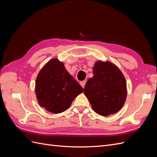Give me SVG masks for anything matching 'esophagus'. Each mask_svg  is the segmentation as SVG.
Listing matches in <instances>:
<instances>
[{
	"mask_svg": "<svg viewBox=\"0 0 157 157\" xmlns=\"http://www.w3.org/2000/svg\"><path fill=\"white\" fill-rule=\"evenodd\" d=\"M86 80H82V81H80V84L81 85V86L82 88H84V86H85V84H86Z\"/></svg>",
	"mask_w": 157,
	"mask_h": 157,
	"instance_id": "1",
	"label": "esophagus"
}]
</instances>
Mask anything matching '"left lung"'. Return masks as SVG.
Segmentation results:
<instances>
[{"label": "left lung", "mask_w": 157, "mask_h": 157, "mask_svg": "<svg viewBox=\"0 0 157 157\" xmlns=\"http://www.w3.org/2000/svg\"><path fill=\"white\" fill-rule=\"evenodd\" d=\"M94 77L88 80L84 93L93 110L101 116L118 112L126 98L124 75L115 65L98 61L93 68Z\"/></svg>", "instance_id": "1"}]
</instances>
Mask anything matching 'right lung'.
<instances>
[{
	"mask_svg": "<svg viewBox=\"0 0 157 157\" xmlns=\"http://www.w3.org/2000/svg\"><path fill=\"white\" fill-rule=\"evenodd\" d=\"M35 92L40 105L53 113L63 112L83 88L57 59L47 63L37 76Z\"/></svg>",
	"mask_w": 157,
	"mask_h": 157,
	"instance_id": "1",
	"label": "right lung"
}]
</instances>
